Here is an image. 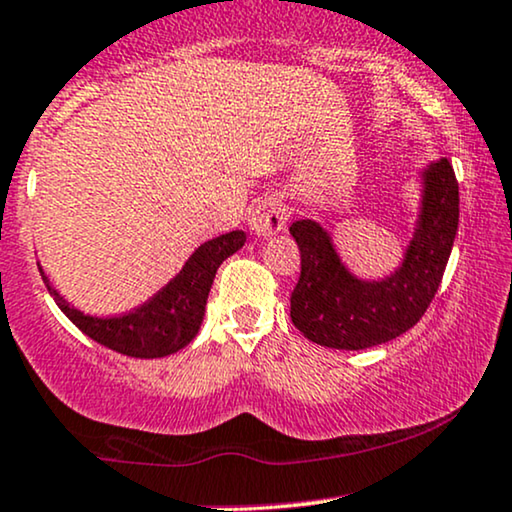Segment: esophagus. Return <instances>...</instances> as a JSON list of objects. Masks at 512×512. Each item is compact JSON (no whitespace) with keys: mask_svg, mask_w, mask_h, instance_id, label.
<instances>
[{"mask_svg":"<svg viewBox=\"0 0 512 512\" xmlns=\"http://www.w3.org/2000/svg\"><path fill=\"white\" fill-rule=\"evenodd\" d=\"M288 209L283 202L274 200V197H264V200L257 202L255 207L250 209V229L257 233V236H272V233H279L283 226H286Z\"/></svg>","mask_w":512,"mask_h":512,"instance_id":"esophagus-1","label":"esophagus"}]
</instances>
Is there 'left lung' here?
<instances>
[{"label":"left lung","instance_id":"obj_1","mask_svg":"<svg viewBox=\"0 0 512 512\" xmlns=\"http://www.w3.org/2000/svg\"><path fill=\"white\" fill-rule=\"evenodd\" d=\"M460 197L448 159L424 169V200L403 267L384 281H360L338 260L317 221L291 226L300 250V279L291 293V322L312 343L362 350L393 341L420 322L439 291L455 231Z\"/></svg>","mask_w":512,"mask_h":512}]
</instances>
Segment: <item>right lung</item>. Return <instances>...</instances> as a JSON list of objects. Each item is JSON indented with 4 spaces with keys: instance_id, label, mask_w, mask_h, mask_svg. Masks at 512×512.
I'll return each instance as SVG.
<instances>
[{
    "instance_id": "add662e5",
    "label": "right lung",
    "mask_w": 512,
    "mask_h": 512,
    "mask_svg": "<svg viewBox=\"0 0 512 512\" xmlns=\"http://www.w3.org/2000/svg\"><path fill=\"white\" fill-rule=\"evenodd\" d=\"M245 233L231 231L224 236L207 240L197 248L186 267L178 272L157 295H152L145 305L135 307L121 317H90L66 303L61 295L49 286L45 272L40 269L42 281L47 283V291L54 295L57 305L66 317L97 341L104 348H112L116 353L128 357H164L186 348L200 329L205 317V305L209 288H212L214 274L219 264L233 252L243 248Z\"/></svg>"
}]
</instances>
